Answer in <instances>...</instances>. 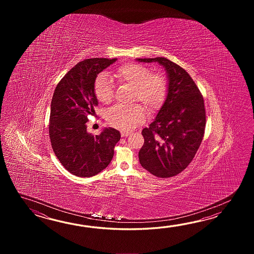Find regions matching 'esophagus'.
Returning a JSON list of instances; mask_svg holds the SVG:
<instances>
[{"instance_id": "34e87169", "label": "esophagus", "mask_w": 254, "mask_h": 254, "mask_svg": "<svg viewBox=\"0 0 254 254\" xmlns=\"http://www.w3.org/2000/svg\"><path fill=\"white\" fill-rule=\"evenodd\" d=\"M121 135H122V137H127V136H129V132L125 131V130H122V131H121Z\"/></svg>"}]
</instances>
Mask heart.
<instances>
[{
  "instance_id": "1",
  "label": "heart",
  "mask_w": 254,
  "mask_h": 254,
  "mask_svg": "<svg viewBox=\"0 0 254 254\" xmlns=\"http://www.w3.org/2000/svg\"><path fill=\"white\" fill-rule=\"evenodd\" d=\"M114 77L120 84L133 87L132 100L139 101L150 114L159 111L168 94L167 78L161 72H151L150 68L138 64L121 65ZM94 93L99 102L109 103L114 94V83L106 73H101L94 82ZM110 125L122 130H130L146 119V110L140 104L115 105L106 115Z\"/></svg>"
}]
</instances>
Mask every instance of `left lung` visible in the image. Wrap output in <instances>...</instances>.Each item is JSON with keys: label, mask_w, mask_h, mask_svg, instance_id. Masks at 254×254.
<instances>
[{"label": "left lung", "mask_w": 254, "mask_h": 254, "mask_svg": "<svg viewBox=\"0 0 254 254\" xmlns=\"http://www.w3.org/2000/svg\"><path fill=\"white\" fill-rule=\"evenodd\" d=\"M137 61L159 63L169 79L165 102L155 120L141 131L140 165L156 177H173L193 160L204 136L203 97L189 73L172 61L163 57Z\"/></svg>", "instance_id": "obj_1"}]
</instances>
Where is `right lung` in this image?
<instances>
[{
    "label": "right lung",
    "mask_w": 254,
    "mask_h": 254,
    "mask_svg": "<svg viewBox=\"0 0 254 254\" xmlns=\"http://www.w3.org/2000/svg\"><path fill=\"white\" fill-rule=\"evenodd\" d=\"M114 59L84 60L72 67L55 88L51 103L49 134L54 153L63 166L78 177L101 173L113 160L119 130L105 128L100 135L87 131L88 115L97 106L95 79Z\"/></svg>",
    "instance_id": "obj_1"
}]
</instances>
